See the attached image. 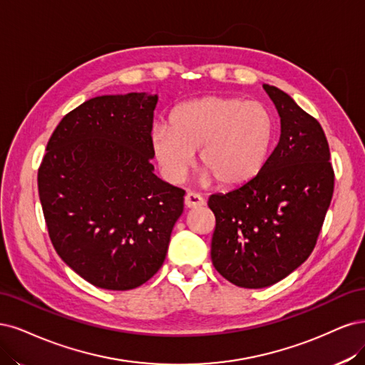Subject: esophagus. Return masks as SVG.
<instances>
[{"label": "esophagus", "mask_w": 365, "mask_h": 365, "mask_svg": "<svg viewBox=\"0 0 365 365\" xmlns=\"http://www.w3.org/2000/svg\"><path fill=\"white\" fill-rule=\"evenodd\" d=\"M205 205V200L200 197L198 194L194 192H187L185 195V206L187 209H197V207H202Z\"/></svg>", "instance_id": "esophagus-1"}]
</instances>
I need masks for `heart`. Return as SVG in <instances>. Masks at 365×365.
I'll use <instances>...</instances> for the list:
<instances>
[{"instance_id":"heart-1","label":"heart","mask_w":365,"mask_h":365,"mask_svg":"<svg viewBox=\"0 0 365 365\" xmlns=\"http://www.w3.org/2000/svg\"><path fill=\"white\" fill-rule=\"evenodd\" d=\"M274 136V116L262 103L210 96L178 106L170 115V127L156 125L150 143L171 182L185 179L200 150L205 180L240 187L262 173Z\"/></svg>"}]
</instances>
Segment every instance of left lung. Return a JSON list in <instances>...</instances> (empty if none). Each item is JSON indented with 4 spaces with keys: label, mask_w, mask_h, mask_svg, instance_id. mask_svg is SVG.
I'll return each mask as SVG.
<instances>
[{
    "label": "left lung",
    "mask_w": 365,
    "mask_h": 365,
    "mask_svg": "<svg viewBox=\"0 0 365 365\" xmlns=\"http://www.w3.org/2000/svg\"><path fill=\"white\" fill-rule=\"evenodd\" d=\"M280 118V138L256 179L209 197L215 215L210 257L241 288L285 279L312 253L334 194V170L320 123L288 93L264 85Z\"/></svg>",
    "instance_id": "obj_1"
}]
</instances>
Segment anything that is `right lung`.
Here are the masks:
<instances>
[{"instance_id":"1","label":"right lung","mask_w":365,"mask_h":365,"mask_svg":"<svg viewBox=\"0 0 365 365\" xmlns=\"http://www.w3.org/2000/svg\"><path fill=\"white\" fill-rule=\"evenodd\" d=\"M151 92L101 96L63 116L38 173L51 242L89 284L127 291L155 276L185 191L153 173Z\"/></svg>"}]
</instances>
